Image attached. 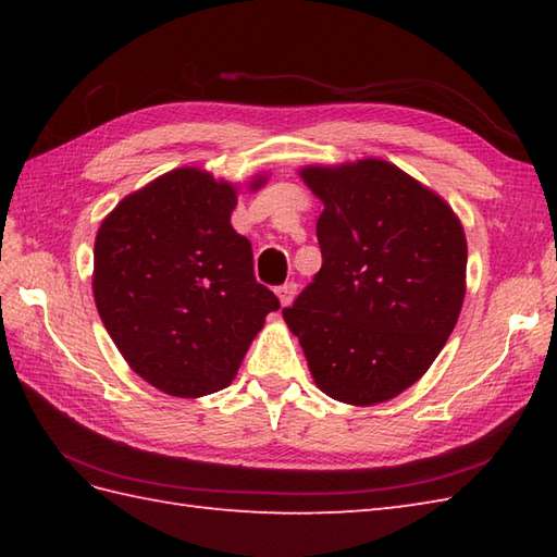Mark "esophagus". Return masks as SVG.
<instances>
[{
    "instance_id": "obj_1",
    "label": "esophagus",
    "mask_w": 557,
    "mask_h": 557,
    "mask_svg": "<svg viewBox=\"0 0 557 557\" xmlns=\"http://www.w3.org/2000/svg\"><path fill=\"white\" fill-rule=\"evenodd\" d=\"M277 297H280L282 306H289L294 301V297H297V282H287V285L277 287Z\"/></svg>"
}]
</instances>
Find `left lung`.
<instances>
[{
	"label": "left lung",
	"mask_w": 557,
	"mask_h": 557,
	"mask_svg": "<svg viewBox=\"0 0 557 557\" xmlns=\"http://www.w3.org/2000/svg\"><path fill=\"white\" fill-rule=\"evenodd\" d=\"M323 200V265L282 315L327 397L371 407L429 371L467 292L461 222L429 186L385 160L304 168Z\"/></svg>",
	"instance_id": "1"
}]
</instances>
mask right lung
<instances>
[{
    "label": "right lung",
    "instance_id": "1",
    "mask_svg": "<svg viewBox=\"0 0 557 557\" xmlns=\"http://www.w3.org/2000/svg\"><path fill=\"white\" fill-rule=\"evenodd\" d=\"M265 176H258V188ZM236 188L180 168L128 194L96 236L92 294L126 363L172 397L227 387L280 301L232 227Z\"/></svg>",
    "mask_w": 557,
    "mask_h": 557
}]
</instances>
